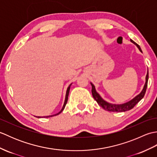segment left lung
<instances>
[{"label": "left lung", "mask_w": 157, "mask_h": 157, "mask_svg": "<svg viewBox=\"0 0 157 157\" xmlns=\"http://www.w3.org/2000/svg\"><path fill=\"white\" fill-rule=\"evenodd\" d=\"M130 41H131L132 43H134L135 45H136V46L138 48L140 51L142 52L140 46L138 44H136V43L134 41H133L132 40H130ZM148 80V70L147 74H146V83L144 84V88H143L142 92L140 93L138 95L136 96L135 98L131 100L130 101L123 103V104H121V105H115V104L113 105V104H111V103H109L107 102H106L105 101H104V100L101 98V96L99 95L98 93H97V92L96 91L94 86L93 85L92 83H90L92 85V94L93 96V98H94L95 101L97 102L98 104L101 106L102 109L106 110V111H111V112H125L134 108L135 105L137 104L140 101H141V100L143 98V97H144L146 91V88H147Z\"/></svg>", "instance_id": "obj_1"}]
</instances>
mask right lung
I'll list each match as a JSON object with an SVG mask.
<instances>
[{"instance_id": "add662e5", "label": "right lung", "mask_w": 157, "mask_h": 157, "mask_svg": "<svg viewBox=\"0 0 157 157\" xmlns=\"http://www.w3.org/2000/svg\"><path fill=\"white\" fill-rule=\"evenodd\" d=\"M71 84H70V85L69 86V87L67 88V92H66V96H65V102H64V105H63V108H62V109L61 110V111H59L58 113H56V114H55V115H51V116H47V117H49L56 116V115H57L60 114V113H61V112L63 111V109H65V105H66V104H67V100H68V96H69V92L70 86H71ZM38 117V118H40V117Z\"/></svg>"}]
</instances>
